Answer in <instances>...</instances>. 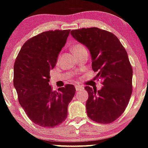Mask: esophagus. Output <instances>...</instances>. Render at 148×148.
<instances>
[{
  "label": "esophagus",
  "instance_id": "esophagus-1",
  "mask_svg": "<svg viewBox=\"0 0 148 148\" xmlns=\"http://www.w3.org/2000/svg\"><path fill=\"white\" fill-rule=\"evenodd\" d=\"M75 89H76V91L78 92V91L82 90L84 88L82 86H75Z\"/></svg>",
  "mask_w": 148,
  "mask_h": 148
}]
</instances>
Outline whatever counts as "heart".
Returning a JSON list of instances; mask_svg holds the SVG:
<instances>
[{"instance_id": "b5f03b06", "label": "heart", "mask_w": 148, "mask_h": 148, "mask_svg": "<svg viewBox=\"0 0 148 148\" xmlns=\"http://www.w3.org/2000/svg\"><path fill=\"white\" fill-rule=\"evenodd\" d=\"M71 49H72L73 53H75L79 52L80 51L84 50V49H85V48L82 46V45H80V44H75V45H74L72 47Z\"/></svg>"}]
</instances>
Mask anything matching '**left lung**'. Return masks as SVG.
Here are the masks:
<instances>
[{
  "mask_svg": "<svg viewBox=\"0 0 148 148\" xmlns=\"http://www.w3.org/2000/svg\"><path fill=\"white\" fill-rule=\"evenodd\" d=\"M71 36L87 47L92 69L98 72L101 88L86 86L87 115L92 121L110 123L124 112L132 92V68L124 47L116 36L97 27L72 30Z\"/></svg>",
  "mask_w": 148,
  "mask_h": 148,
  "instance_id": "left-lung-1",
  "label": "left lung"
}]
</instances>
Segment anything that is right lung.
Listing matches in <instances>:
<instances>
[{
  "mask_svg": "<svg viewBox=\"0 0 148 148\" xmlns=\"http://www.w3.org/2000/svg\"><path fill=\"white\" fill-rule=\"evenodd\" d=\"M71 30L48 31L28 40L14 66V86L20 104L34 123L53 127L68 115V105L75 93L73 85L53 91L49 71L56 66Z\"/></svg>",
  "mask_w": 148,
  "mask_h": 148,
  "instance_id": "1",
  "label": "right lung"
}]
</instances>
